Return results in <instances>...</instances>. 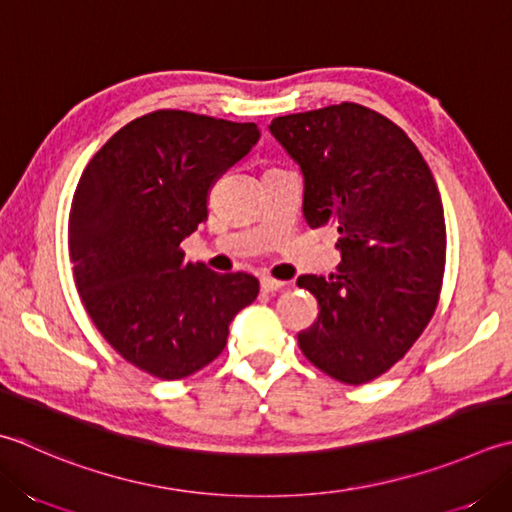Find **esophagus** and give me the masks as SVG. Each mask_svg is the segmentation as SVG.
Returning <instances> with one entry per match:
<instances>
[{
    "mask_svg": "<svg viewBox=\"0 0 512 512\" xmlns=\"http://www.w3.org/2000/svg\"><path fill=\"white\" fill-rule=\"evenodd\" d=\"M259 284H262V290H266V293H277V290H282L286 286V282H279V279L273 277H262Z\"/></svg>",
    "mask_w": 512,
    "mask_h": 512,
    "instance_id": "obj_1",
    "label": "esophagus"
}]
</instances>
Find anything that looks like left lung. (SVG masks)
I'll return each instance as SVG.
<instances>
[{"instance_id": "left-lung-1", "label": "left lung", "mask_w": 512, "mask_h": 512, "mask_svg": "<svg viewBox=\"0 0 512 512\" xmlns=\"http://www.w3.org/2000/svg\"><path fill=\"white\" fill-rule=\"evenodd\" d=\"M270 133L302 168L308 226H335L342 250L339 275L297 279L319 304L299 348L337 382L366 384L437 308L446 222L435 177L404 130L362 104L275 117Z\"/></svg>"}]
</instances>
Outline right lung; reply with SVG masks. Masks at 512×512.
<instances>
[{"mask_svg":"<svg viewBox=\"0 0 512 512\" xmlns=\"http://www.w3.org/2000/svg\"><path fill=\"white\" fill-rule=\"evenodd\" d=\"M257 124L155 110L119 128L75 188L68 253L79 299L128 364L184 379L222 353L259 282L188 262L182 239L208 219V193L257 144Z\"/></svg>","mask_w":512,"mask_h":512,"instance_id":"right-lung-1","label":"right lung"}]
</instances>
